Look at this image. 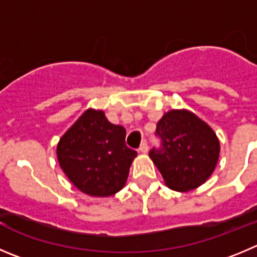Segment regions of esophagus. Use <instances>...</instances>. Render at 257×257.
<instances>
[{
	"label": "esophagus",
	"mask_w": 257,
	"mask_h": 257,
	"mask_svg": "<svg viewBox=\"0 0 257 257\" xmlns=\"http://www.w3.org/2000/svg\"><path fill=\"white\" fill-rule=\"evenodd\" d=\"M140 152L141 153H147L148 152V145H147V142H146V141H143L142 145H141Z\"/></svg>",
	"instance_id": "1"
}]
</instances>
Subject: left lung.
I'll return each instance as SVG.
<instances>
[{"label": "left lung", "mask_w": 257, "mask_h": 257, "mask_svg": "<svg viewBox=\"0 0 257 257\" xmlns=\"http://www.w3.org/2000/svg\"><path fill=\"white\" fill-rule=\"evenodd\" d=\"M156 136L161 147L152 148L150 157L170 189L193 190L209 179L220 147L205 121L188 110H171L157 123Z\"/></svg>", "instance_id": "8db88e82"}]
</instances>
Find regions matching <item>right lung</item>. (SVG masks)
Listing matches in <instances>:
<instances>
[{"label": "right lung", "instance_id": "obj_1", "mask_svg": "<svg viewBox=\"0 0 257 257\" xmlns=\"http://www.w3.org/2000/svg\"><path fill=\"white\" fill-rule=\"evenodd\" d=\"M125 134L123 126L107 120L102 110H86L59 140V166L82 193L114 195L125 185L137 156L126 147Z\"/></svg>", "mask_w": 257, "mask_h": 257}]
</instances>
